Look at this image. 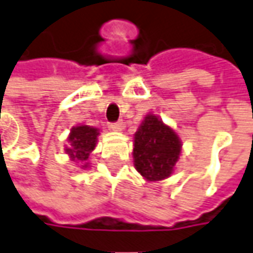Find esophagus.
I'll return each instance as SVG.
<instances>
[{
    "label": "esophagus",
    "mask_w": 253,
    "mask_h": 253,
    "mask_svg": "<svg viewBox=\"0 0 253 253\" xmlns=\"http://www.w3.org/2000/svg\"><path fill=\"white\" fill-rule=\"evenodd\" d=\"M110 128L113 130H117V132H121L124 129V124L121 121H118V123H113L110 125Z\"/></svg>",
    "instance_id": "34e87169"
}]
</instances>
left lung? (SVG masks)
<instances>
[{"label": "left lung", "mask_w": 253, "mask_h": 253, "mask_svg": "<svg viewBox=\"0 0 253 253\" xmlns=\"http://www.w3.org/2000/svg\"><path fill=\"white\" fill-rule=\"evenodd\" d=\"M182 151V142L175 130L158 118L144 117L133 142L135 168L149 182L163 180L172 175Z\"/></svg>", "instance_id": "8db88e82"}]
</instances>
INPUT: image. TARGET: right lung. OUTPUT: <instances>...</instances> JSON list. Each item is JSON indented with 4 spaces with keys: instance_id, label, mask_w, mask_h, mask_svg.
<instances>
[{
    "instance_id": "add662e5",
    "label": "right lung",
    "mask_w": 253,
    "mask_h": 253,
    "mask_svg": "<svg viewBox=\"0 0 253 253\" xmlns=\"http://www.w3.org/2000/svg\"><path fill=\"white\" fill-rule=\"evenodd\" d=\"M97 135H99V129L88 126V125H78V126L71 128L70 136L67 139L70 147L66 149V153L69 154L71 161L81 164L85 163L89 158L90 153L96 147ZM86 167H88V163L83 165V168H86Z\"/></svg>"
}]
</instances>
